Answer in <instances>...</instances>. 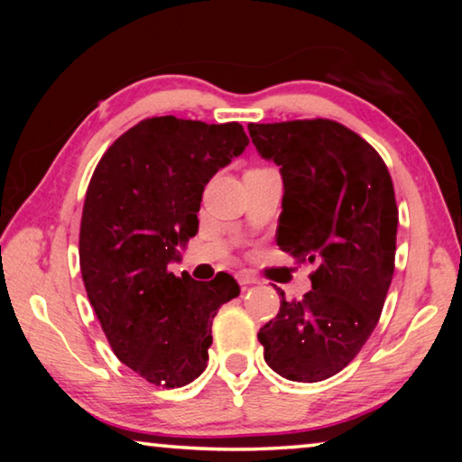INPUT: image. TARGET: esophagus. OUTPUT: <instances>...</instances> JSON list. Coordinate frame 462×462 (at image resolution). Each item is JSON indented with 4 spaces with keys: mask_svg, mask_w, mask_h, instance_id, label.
Listing matches in <instances>:
<instances>
[{
    "mask_svg": "<svg viewBox=\"0 0 462 462\" xmlns=\"http://www.w3.org/2000/svg\"><path fill=\"white\" fill-rule=\"evenodd\" d=\"M236 281H238L240 285H254V283H259V279H256L253 273H248V271L236 273Z\"/></svg>",
    "mask_w": 462,
    "mask_h": 462,
    "instance_id": "1",
    "label": "esophagus"
}]
</instances>
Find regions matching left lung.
I'll return each instance as SVG.
<instances>
[{
  "label": "left lung",
  "instance_id": "1",
  "mask_svg": "<svg viewBox=\"0 0 462 462\" xmlns=\"http://www.w3.org/2000/svg\"><path fill=\"white\" fill-rule=\"evenodd\" d=\"M264 159L281 167L277 245L316 263L311 291L285 300L264 324V361L281 377L324 381L361 353L377 326L395 269L397 203L379 152L334 120L248 124Z\"/></svg>",
  "mask_w": 462,
  "mask_h": 462
}]
</instances>
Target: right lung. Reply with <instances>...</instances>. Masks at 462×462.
Masks as SVG:
<instances>
[{"label": "right lung", "instance_id": "right-lung-1", "mask_svg": "<svg viewBox=\"0 0 462 462\" xmlns=\"http://www.w3.org/2000/svg\"><path fill=\"white\" fill-rule=\"evenodd\" d=\"M246 144L238 122L146 118L91 175L79 232L85 291L114 355L156 387L206 371L214 318L240 293L228 273L201 283L175 277L169 263L198 234L203 187Z\"/></svg>", "mask_w": 462, "mask_h": 462}]
</instances>
